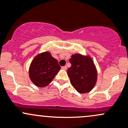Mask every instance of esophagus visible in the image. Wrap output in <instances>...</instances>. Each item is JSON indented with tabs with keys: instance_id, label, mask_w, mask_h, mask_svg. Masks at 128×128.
<instances>
[{
	"instance_id": "1",
	"label": "esophagus",
	"mask_w": 128,
	"mask_h": 128,
	"mask_svg": "<svg viewBox=\"0 0 128 128\" xmlns=\"http://www.w3.org/2000/svg\"><path fill=\"white\" fill-rule=\"evenodd\" d=\"M61 68H62V69H64V70H66L67 69V66H62V67H61Z\"/></svg>"
}]
</instances>
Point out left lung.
<instances>
[{"label":"left lung","instance_id":"1","mask_svg":"<svg viewBox=\"0 0 128 128\" xmlns=\"http://www.w3.org/2000/svg\"><path fill=\"white\" fill-rule=\"evenodd\" d=\"M69 62L71 67L68 68V74L72 85L80 93L90 92L94 87L98 77L93 60L88 56L75 54Z\"/></svg>","mask_w":128,"mask_h":128}]
</instances>
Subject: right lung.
I'll use <instances>...</instances> for the list:
<instances>
[{"label":"right lung","instance_id":"1","mask_svg":"<svg viewBox=\"0 0 128 128\" xmlns=\"http://www.w3.org/2000/svg\"><path fill=\"white\" fill-rule=\"evenodd\" d=\"M60 68L58 60L49 52H44L32 60L29 67V77L35 85L45 87L52 82Z\"/></svg>","mask_w":128,"mask_h":128}]
</instances>
